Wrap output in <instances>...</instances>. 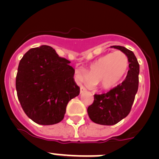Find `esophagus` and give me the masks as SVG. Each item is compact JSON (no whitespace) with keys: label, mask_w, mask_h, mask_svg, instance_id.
Here are the masks:
<instances>
[{"label":"esophagus","mask_w":159,"mask_h":159,"mask_svg":"<svg viewBox=\"0 0 159 159\" xmlns=\"http://www.w3.org/2000/svg\"><path fill=\"white\" fill-rule=\"evenodd\" d=\"M86 89L84 87V86H80V93H83L86 92Z\"/></svg>","instance_id":"esophagus-1"}]
</instances>
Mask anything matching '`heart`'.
I'll use <instances>...</instances> for the list:
<instances>
[{
    "mask_svg": "<svg viewBox=\"0 0 159 159\" xmlns=\"http://www.w3.org/2000/svg\"><path fill=\"white\" fill-rule=\"evenodd\" d=\"M129 61L120 51L100 56L89 65L86 71L77 69L75 78L80 83L93 86L97 83L103 89H110L117 86L127 73Z\"/></svg>",
    "mask_w": 159,
    "mask_h": 159,
    "instance_id": "1",
    "label": "heart"
}]
</instances>
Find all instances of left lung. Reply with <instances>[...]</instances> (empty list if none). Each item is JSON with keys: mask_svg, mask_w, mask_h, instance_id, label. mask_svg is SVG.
<instances>
[{"mask_svg": "<svg viewBox=\"0 0 159 159\" xmlns=\"http://www.w3.org/2000/svg\"><path fill=\"white\" fill-rule=\"evenodd\" d=\"M125 53L129 61V70L120 84L107 93L95 94L93 103L87 113L93 122L101 125H114L126 117L131 111L138 89L139 64L132 51L125 47L114 45Z\"/></svg>", "mask_w": 159, "mask_h": 159, "instance_id": "left-lung-1", "label": "left lung"}]
</instances>
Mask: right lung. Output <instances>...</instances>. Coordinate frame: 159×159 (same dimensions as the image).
I'll return each mask as SVG.
<instances>
[{"mask_svg":"<svg viewBox=\"0 0 159 159\" xmlns=\"http://www.w3.org/2000/svg\"><path fill=\"white\" fill-rule=\"evenodd\" d=\"M48 45L31 48L18 65L16 90L26 115L39 125H52L64 118L69 101L80 94L75 70Z\"/></svg>","mask_w":159,"mask_h":159,"instance_id":"add662e5","label":"right lung"}]
</instances>
